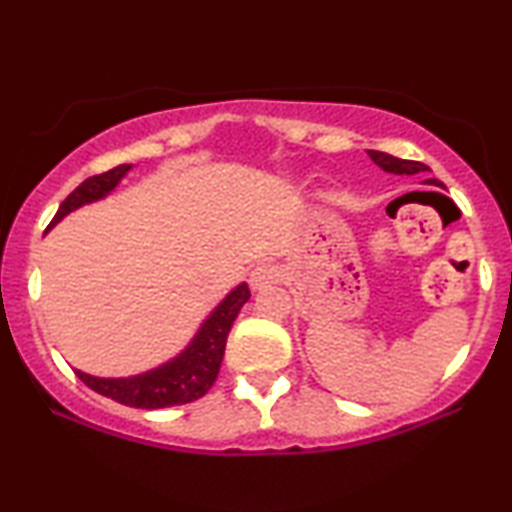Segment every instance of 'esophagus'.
<instances>
[{
	"instance_id": "esophagus-1",
	"label": "esophagus",
	"mask_w": 512,
	"mask_h": 512,
	"mask_svg": "<svg viewBox=\"0 0 512 512\" xmlns=\"http://www.w3.org/2000/svg\"><path fill=\"white\" fill-rule=\"evenodd\" d=\"M277 282H279V270L272 263H258L249 275L251 289H256V291L268 289V286L277 284Z\"/></svg>"
}]
</instances>
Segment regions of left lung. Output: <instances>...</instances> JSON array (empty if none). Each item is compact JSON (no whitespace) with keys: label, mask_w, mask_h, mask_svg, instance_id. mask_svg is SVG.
Instances as JSON below:
<instances>
[{"label":"left lung","mask_w":512,"mask_h":512,"mask_svg":"<svg viewBox=\"0 0 512 512\" xmlns=\"http://www.w3.org/2000/svg\"><path fill=\"white\" fill-rule=\"evenodd\" d=\"M368 156L373 158L375 165H380L384 172H391V174H419V172H429V167L424 163H417V160H403V158H394L389 156V153H382V151H368ZM429 184H436V179H426Z\"/></svg>","instance_id":"1"}]
</instances>
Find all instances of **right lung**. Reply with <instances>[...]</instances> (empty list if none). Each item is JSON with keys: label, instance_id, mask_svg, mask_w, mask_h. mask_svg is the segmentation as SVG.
<instances>
[{"label": "right lung", "instance_id": "1", "mask_svg": "<svg viewBox=\"0 0 512 512\" xmlns=\"http://www.w3.org/2000/svg\"><path fill=\"white\" fill-rule=\"evenodd\" d=\"M130 165H118L114 170L95 174L88 177L83 184L74 188L62 202L58 214L53 216L51 226L58 223L62 216H67L81 205L95 202L109 195L118 186L125 174H128ZM249 286L240 284L223 298V303L209 314L200 331L195 333L184 352L177 359L163 363V366L149 370V373L135 375V377H118V380H104V377H93L76 370L79 380L90 387L97 394L111 398V401L130 405V408L142 410H158V408H172V405H184L198 401L212 389L219 375L223 352H226V338L230 333V326L242 310V305L249 300Z\"/></svg>", "mask_w": 512, "mask_h": 512}]
</instances>
